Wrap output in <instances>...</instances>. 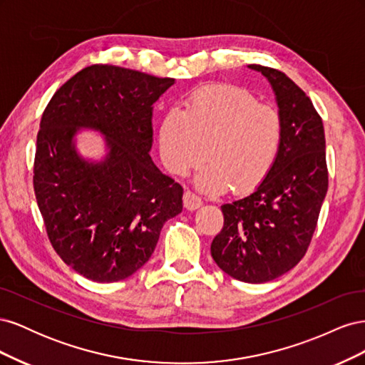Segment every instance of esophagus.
<instances>
[{
	"instance_id": "esophagus-1",
	"label": "esophagus",
	"mask_w": 365,
	"mask_h": 365,
	"mask_svg": "<svg viewBox=\"0 0 365 365\" xmlns=\"http://www.w3.org/2000/svg\"><path fill=\"white\" fill-rule=\"evenodd\" d=\"M201 205H202V200H201L200 196L195 195L190 190H187L184 193V207L187 210H196V208H200Z\"/></svg>"
}]
</instances>
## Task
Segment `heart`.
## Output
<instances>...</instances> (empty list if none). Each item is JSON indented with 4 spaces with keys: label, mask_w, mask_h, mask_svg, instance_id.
Here are the masks:
<instances>
[{
    "label": "heart",
    "mask_w": 365,
    "mask_h": 365,
    "mask_svg": "<svg viewBox=\"0 0 365 365\" xmlns=\"http://www.w3.org/2000/svg\"><path fill=\"white\" fill-rule=\"evenodd\" d=\"M160 153L165 169L184 175L205 157L195 182L205 192L228 184L237 192L257 187L277 160L284 118L277 108L233 85L196 90L184 111L172 108L160 125Z\"/></svg>",
    "instance_id": "obj_1"
}]
</instances>
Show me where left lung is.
<instances>
[{
  "instance_id": "obj_1",
  "label": "left lung",
  "mask_w": 365,
  "mask_h": 365,
  "mask_svg": "<svg viewBox=\"0 0 365 365\" xmlns=\"http://www.w3.org/2000/svg\"><path fill=\"white\" fill-rule=\"evenodd\" d=\"M267 77L284 118L277 160L251 195L224 204L212 242L217 267L247 283L280 277L303 259L327 193L326 138L311 98L284 73L248 65Z\"/></svg>"
}]
</instances>
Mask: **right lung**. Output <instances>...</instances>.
<instances>
[{
	"label": "right lung",
	"instance_id": "right-lung-1",
	"mask_svg": "<svg viewBox=\"0 0 365 365\" xmlns=\"http://www.w3.org/2000/svg\"><path fill=\"white\" fill-rule=\"evenodd\" d=\"M173 83L97 63L65 82L42 114L33 168L39 212L54 251L93 282L113 283L138 271L165 220L182 212V187L149 155L153 103ZM81 128L106 137L102 162L76 153Z\"/></svg>",
	"mask_w": 365,
	"mask_h": 365
}]
</instances>
